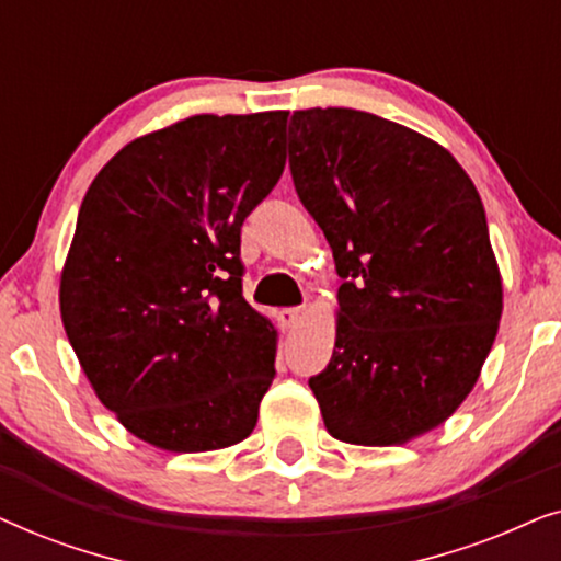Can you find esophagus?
<instances>
[{
    "mask_svg": "<svg viewBox=\"0 0 561 561\" xmlns=\"http://www.w3.org/2000/svg\"><path fill=\"white\" fill-rule=\"evenodd\" d=\"M301 319H304V311L301 309H280L278 311V321H280V327L283 329H294V327H298L301 324Z\"/></svg>",
    "mask_w": 561,
    "mask_h": 561,
    "instance_id": "obj_1",
    "label": "esophagus"
}]
</instances>
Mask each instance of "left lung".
Segmentation results:
<instances>
[{
	"label": "left lung",
	"mask_w": 561,
	"mask_h": 561,
	"mask_svg": "<svg viewBox=\"0 0 561 561\" xmlns=\"http://www.w3.org/2000/svg\"><path fill=\"white\" fill-rule=\"evenodd\" d=\"M288 156L342 278L332 359L309 380L327 432L416 439L470 396L503 313L478 188L439 142L342 106L294 112Z\"/></svg>",
	"instance_id": "8db88e82"
}]
</instances>
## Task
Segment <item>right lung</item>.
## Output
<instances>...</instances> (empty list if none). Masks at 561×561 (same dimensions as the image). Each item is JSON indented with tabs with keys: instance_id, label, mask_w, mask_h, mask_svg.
Segmentation results:
<instances>
[{
	"instance_id": "add662e5",
	"label": "right lung",
	"mask_w": 561,
	"mask_h": 561,
	"mask_svg": "<svg viewBox=\"0 0 561 561\" xmlns=\"http://www.w3.org/2000/svg\"><path fill=\"white\" fill-rule=\"evenodd\" d=\"M286 117L194 114L127 142L83 196L60 319L99 401L158 449L257 424L278 332L242 296L240 229L286 168Z\"/></svg>"
}]
</instances>
